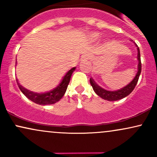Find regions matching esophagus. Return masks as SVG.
Wrapping results in <instances>:
<instances>
[{
    "label": "esophagus",
    "instance_id": "esophagus-1",
    "mask_svg": "<svg viewBox=\"0 0 157 157\" xmlns=\"http://www.w3.org/2000/svg\"><path fill=\"white\" fill-rule=\"evenodd\" d=\"M82 59H84V60H86V59H89V55H83L82 56Z\"/></svg>",
    "mask_w": 157,
    "mask_h": 157
}]
</instances>
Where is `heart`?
<instances>
[{"mask_svg":"<svg viewBox=\"0 0 157 157\" xmlns=\"http://www.w3.org/2000/svg\"><path fill=\"white\" fill-rule=\"evenodd\" d=\"M91 37H92L93 39H96L98 37V35H97V34H94V35H91Z\"/></svg>","mask_w":157,"mask_h":157,"instance_id":"b5f03b06","label":"heart"}]
</instances>
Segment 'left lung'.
I'll list each match as a JSON object with an SVG mask.
<instances>
[{"label": "left lung", "mask_w": 157, "mask_h": 157, "mask_svg": "<svg viewBox=\"0 0 157 157\" xmlns=\"http://www.w3.org/2000/svg\"><path fill=\"white\" fill-rule=\"evenodd\" d=\"M136 46L137 47V60H138V71L136 73V76L129 84H128L127 86L123 87L122 89L117 90V91H107V90L102 89V88L99 86L96 82L94 81L92 78H90V83H91V86H92L94 91V92L98 95L99 97H100L101 98L104 99V100H109V101H116V100H121V99L124 98V97H127L128 95H129L132 92L133 90L134 89L135 86H136V83H137L139 77H140V73H141L142 70V63H141V59H140V48H139L137 45H136Z\"/></svg>", "instance_id": "obj_1"}]
</instances>
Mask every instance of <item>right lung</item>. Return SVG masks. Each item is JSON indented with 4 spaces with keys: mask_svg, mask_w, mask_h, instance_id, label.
Returning <instances> with one entry per match:
<instances>
[{
    "mask_svg": "<svg viewBox=\"0 0 157 157\" xmlns=\"http://www.w3.org/2000/svg\"><path fill=\"white\" fill-rule=\"evenodd\" d=\"M75 68H76V67L72 68L66 74L60 83L55 89L46 93L33 92V91H31L23 88L21 85H20L17 80V85H18L19 89H21L22 93L27 98L32 100V102L42 105H51V104H54L55 102H58L63 97L64 94L66 93V89H67L68 85L69 83L71 75H72Z\"/></svg>",
    "mask_w": 157,
    "mask_h": 157,
    "instance_id": "obj_1",
    "label": "right lung"
}]
</instances>
